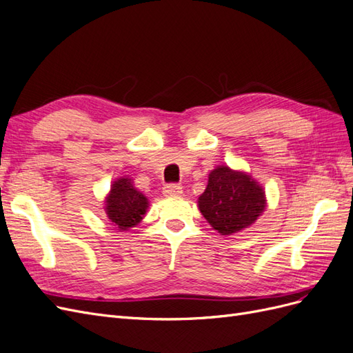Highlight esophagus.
I'll return each mask as SVG.
<instances>
[{
	"instance_id": "1",
	"label": "esophagus",
	"mask_w": 353,
	"mask_h": 353,
	"mask_svg": "<svg viewBox=\"0 0 353 353\" xmlns=\"http://www.w3.org/2000/svg\"><path fill=\"white\" fill-rule=\"evenodd\" d=\"M163 194L166 197H178L183 194V187L176 184H168L163 187Z\"/></svg>"
}]
</instances>
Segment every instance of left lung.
Listing matches in <instances>:
<instances>
[{
    "mask_svg": "<svg viewBox=\"0 0 353 353\" xmlns=\"http://www.w3.org/2000/svg\"><path fill=\"white\" fill-rule=\"evenodd\" d=\"M201 215L221 236H231L250 227L266 208L262 185L241 170L216 166L208 187L199 197Z\"/></svg>",
    "mask_w": 353,
    "mask_h": 353,
    "instance_id": "left-lung-1",
    "label": "left lung"
}]
</instances>
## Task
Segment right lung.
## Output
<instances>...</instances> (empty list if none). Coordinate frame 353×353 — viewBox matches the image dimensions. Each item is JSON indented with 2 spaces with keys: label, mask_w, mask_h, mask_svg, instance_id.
<instances>
[{
  "label": "right lung",
  "mask_w": 353,
  "mask_h": 353,
  "mask_svg": "<svg viewBox=\"0 0 353 353\" xmlns=\"http://www.w3.org/2000/svg\"><path fill=\"white\" fill-rule=\"evenodd\" d=\"M104 203L109 219L121 231L138 225L148 209L147 197L134 187L130 176L114 181Z\"/></svg>",
  "instance_id": "obj_1"
}]
</instances>
